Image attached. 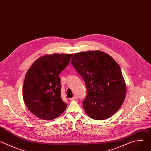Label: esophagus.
<instances>
[{"label":"esophagus","instance_id":"esophagus-1","mask_svg":"<svg viewBox=\"0 0 151 151\" xmlns=\"http://www.w3.org/2000/svg\"><path fill=\"white\" fill-rule=\"evenodd\" d=\"M77 100V97H76V96H74V97H73L72 98H71L70 99V101H75V100Z\"/></svg>","mask_w":151,"mask_h":151}]
</instances>
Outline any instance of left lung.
Here are the masks:
<instances>
[{
	"mask_svg": "<svg viewBox=\"0 0 151 151\" xmlns=\"http://www.w3.org/2000/svg\"><path fill=\"white\" fill-rule=\"evenodd\" d=\"M71 63L86 84L87 95L83 101L85 113L96 120L111 117L126 95L119 64L109 54L99 50L75 53Z\"/></svg>",
	"mask_w": 151,
	"mask_h": 151,
	"instance_id": "left-lung-1",
	"label": "left lung"
}]
</instances>
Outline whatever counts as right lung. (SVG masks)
<instances>
[{
  "label": "right lung",
  "instance_id": "right-lung-1",
  "mask_svg": "<svg viewBox=\"0 0 151 151\" xmlns=\"http://www.w3.org/2000/svg\"><path fill=\"white\" fill-rule=\"evenodd\" d=\"M73 54H46L37 59L27 70L23 97L28 109L36 117L54 119L65 111L67 104L61 97L60 73Z\"/></svg>",
  "mask_w": 151,
  "mask_h": 151
}]
</instances>
